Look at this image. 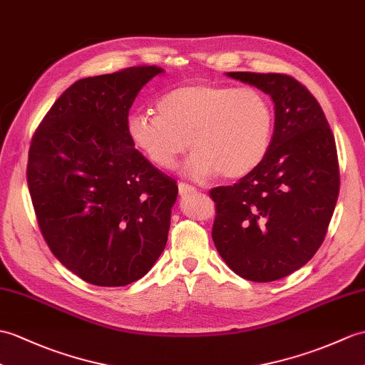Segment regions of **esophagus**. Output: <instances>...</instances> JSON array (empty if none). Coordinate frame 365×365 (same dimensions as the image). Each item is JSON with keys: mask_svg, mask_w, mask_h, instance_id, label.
<instances>
[{"mask_svg": "<svg viewBox=\"0 0 365 365\" xmlns=\"http://www.w3.org/2000/svg\"><path fill=\"white\" fill-rule=\"evenodd\" d=\"M196 191H197L196 186L188 185V183H179V192H180L182 197L188 196V194H192V192H196Z\"/></svg>", "mask_w": 365, "mask_h": 365, "instance_id": "esophagus-1", "label": "esophagus"}]
</instances>
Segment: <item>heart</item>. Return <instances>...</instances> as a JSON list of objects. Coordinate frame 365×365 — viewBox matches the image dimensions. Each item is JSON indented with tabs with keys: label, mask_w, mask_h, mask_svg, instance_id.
I'll list each match as a JSON object with an SVG mask.
<instances>
[{
	"label": "heart",
	"mask_w": 365,
	"mask_h": 365,
	"mask_svg": "<svg viewBox=\"0 0 365 365\" xmlns=\"http://www.w3.org/2000/svg\"><path fill=\"white\" fill-rule=\"evenodd\" d=\"M157 116L132 115L127 132L144 157L171 171L190 146L185 174L205 180L219 173L236 180L264 162L272 141L274 112L266 95L211 82H191L166 91ZM189 143H186L185 141Z\"/></svg>",
	"instance_id": "1"
}]
</instances>
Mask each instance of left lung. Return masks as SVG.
<instances>
[{"mask_svg": "<svg viewBox=\"0 0 365 365\" xmlns=\"http://www.w3.org/2000/svg\"><path fill=\"white\" fill-rule=\"evenodd\" d=\"M225 74L269 95L275 124L264 162L233 186L210 191L217 211L211 236L233 272L275 282L324 242L339 196L336 143L317 99L291 76Z\"/></svg>", "mask_w": 365, "mask_h": 365, "instance_id": "8db88e82", "label": "left lung"}]
</instances>
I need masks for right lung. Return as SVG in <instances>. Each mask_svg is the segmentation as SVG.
<instances>
[{
    "label": "right lung",
    "mask_w": 365,
    "mask_h": 365,
    "mask_svg": "<svg viewBox=\"0 0 365 365\" xmlns=\"http://www.w3.org/2000/svg\"><path fill=\"white\" fill-rule=\"evenodd\" d=\"M160 66L81 79L34 135L28 186L54 257L83 282H137L168 241L175 180L152 165L127 132L129 110Z\"/></svg>",
    "instance_id": "1"
}]
</instances>
